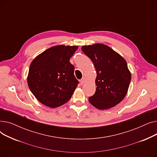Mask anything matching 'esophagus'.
<instances>
[{"label":"esophagus","mask_w":157,"mask_h":157,"mask_svg":"<svg viewBox=\"0 0 157 157\" xmlns=\"http://www.w3.org/2000/svg\"><path fill=\"white\" fill-rule=\"evenodd\" d=\"M85 83V78H83L81 80H80V83L81 85H83L84 83Z\"/></svg>","instance_id":"34e87169"}]
</instances>
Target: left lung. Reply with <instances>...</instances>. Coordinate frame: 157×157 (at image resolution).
I'll use <instances>...</instances> for the list:
<instances>
[{"label": "left lung", "instance_id": "left-lung-1", "mask_svg": "<svg viewBox=\"0 0 157 157\" xmlns=\"http://www.w3.org/2000/svg\"><path fill=\"white\" fill-rule=\"evenodd\" d=\"M81 49L91 59L97 72L95 93L89 102L101 110L117 105L126 96L131 80L126 60L101 43L83 46Z\"/></svg>", "mask_w": 157, "mask_h": 157}]
</instances>
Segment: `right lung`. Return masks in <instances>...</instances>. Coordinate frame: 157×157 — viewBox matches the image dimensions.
<instances>
[{"instance_id":"add662e5","label":"right lung","mask_w":157,"mask_h":157,"mask_svg":"<svg viewBox=\"0 0 157 157\" xmlns=\"http://www.w3.org/2000/svg\"><path fill=\"white\" fill-rule=\"evenodd\" d=\"M78 48V46H54L32 61L27 83L41 104L56 108L70 100L78 81L69 60Z\"/></svg>"}]
</instances>
